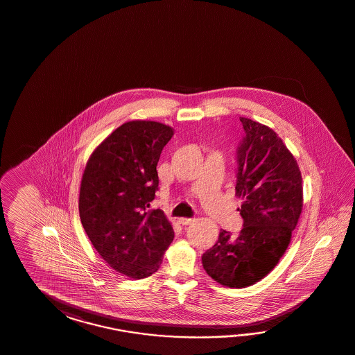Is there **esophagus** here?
<instances>
[{
	"label": "esophagus",
	"instance_id": "34e87169",
	"mask_svg": "<svg viewBox=\"0 0 355 355\" xmlns=\"http://www.w3.org/2000/svg\"><path fill=\"white\" fill-rule=\"evenodd\" d=\"M194 220L196 218H188V217H182L180 220H179V223H182V225H189V223H194Z\"/></svg>",
	"mask_w": 355,
	"mask_h": 355
}]
</instances>
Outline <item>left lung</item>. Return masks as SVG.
I'll return each instance as SVG.
<instances>
[{
  "mask_svg": "<svg viewBox=\"0 0 355 355\" xmlns=\"http://www.w3.org/2000/svg\"><path fill=\"white\" fill-rule=\"evenodd\" d=\"M244 135L236 150V196L243 229L226 230L202 256L206 272L229 288L262 280L288 248L303 207L302 175L280 137L266 125L240 117Z\"/></svg>",
  "mask_w": 355,
  "mask_h": 355,
  "instance_id": "8db88e82",
  "label": "left lung"
}]
</instances>
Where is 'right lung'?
<instances>
[{
	"instance_id": "1",
	"label": "right lung",
	"mask_w": 355,
	"mask_h": 355,
	"mask_svg": "<svg viewBox=\"0 0 355 355\" xmlns=\"http://www.w3.org/2000/svg\"><path fill=\"white\" fill-rule=\"evenodd\" d=\"M173 135V128L156 121L125 123L92 153L83 173V227L99 256L135 280L158 271L173 239L165 214L149 209L157 164Z\"/></svg>"
}]
</instances>
